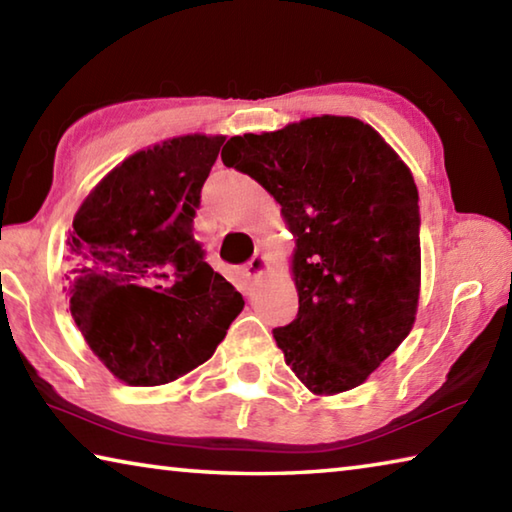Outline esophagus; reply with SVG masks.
Segmentation results:
<instances>
[{"label":"esophagus","mask_w":512,"mask_h":512,"mask_svg":"<svg viewBox=\"0 0 512 512\" xmlns=\"http://www.w3.org/2000/svg\"><path fill=\"white\" fill-rule=\"evenodd\" d=\"M244 271H246L248 280H255V277H259L266 271V257H264L262 250H257V253L250 257V262L246 264Z\"/></svg>","instance_id":"1"}]
</instances>
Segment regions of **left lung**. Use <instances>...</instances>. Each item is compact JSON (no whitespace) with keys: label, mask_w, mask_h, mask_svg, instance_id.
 I'll use <instances>...</instances> for the list:
<instances>
[{"label":"left lung","mask_w":512,"mask_h":512,"mask_svg":"<svg viewBox=\"0 0 512 512\" xmlns=\"http://www.w3.org/2000/svg\"><path fill=\"white\" fill-rule=\"evenodd\" d=\"M225 167L257 180L296 237L298 314L277 348L311 393L363 384L409 336L420 296L418 187L381 135L352 117H311L230 137Z\"/></svg>","instance_id":"left-lung-1"}]
</instances>
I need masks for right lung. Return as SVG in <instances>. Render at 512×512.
Here are the masks:
<instances>
[{
	"label": "right lung",
	"instance_id": "obj_1",
	"mask_svg": "<svg viewBox=\"0 0 512 512\" xmlns=\"http://www.w3.org/2000/svg\"><path fill=\"white\" fill-rule=\"evenodd\" d=\"M225 137H173L112 169L74 216L69 309L92 352L131 386H160L212 357L244 309L194 239Z\"/></svg>",
	"mask_w": 512,
	"mask_h": 512
}]
</instances>
